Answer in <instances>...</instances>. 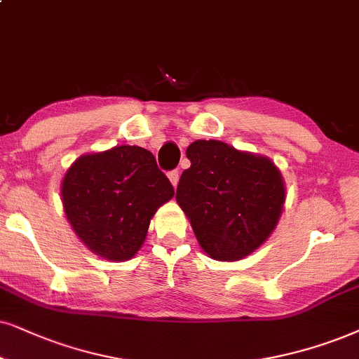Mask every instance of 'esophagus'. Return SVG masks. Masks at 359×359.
<instances>
[{
  "label": "esophagus",
  "instance_id": "obj_1",
  "mask_svg": "<svg viewBox=\"0 0 359 359\" xmlns=\"http://www.w3.org/2000/svg\"><path fill=\"white\" fill-rule=\"evenodd\" d=\"M167 175H169V180L172 182V185H174V187H177V184H179V177H180L179 170H170Z\"/></svg>",
  "mask_w": 359,
  "mask_h": 359
}]
</instances>
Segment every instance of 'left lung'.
Returning <instances> with one entry per match:
<instances>
[{
	"label": "left lung",
	"instance_id": "left-lung-1",
	"mask_svg": "<svg viewBox=\"0 0 359 359\" xmlns=\"http://www.w3.org/2000/svg\"><path fill=\"white\" fill-rule=\"evenodd\" d=\"M180 175L177 203L207 255L233 262L270 237L285 202L280 170L270 158L240 152L220 140H195Z\"/></svg>",
	"mask_w": 359,
	"mask_h": 359
}]
</instances>
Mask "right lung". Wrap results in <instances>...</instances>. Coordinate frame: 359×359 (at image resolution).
Returning <instances> with one entry per match:
<instances>
[{
	"instance_id": "1",
	"label": "right lung",
	"mask_w": 359,
	"mask_h": 359,
	"mask_svg": "<svg viewBox=\"0 0 359 359\" xmlns=\"http://www.w3.org/2000/svg\"><path fill=\"white\" fill-rule=\"evenodd\" d=\"M61 195L67 220L89 250L124 262L137 253L174 187L152 152L117 146L79 157L66 172Z\"/></svg>"
}]
</instances>
